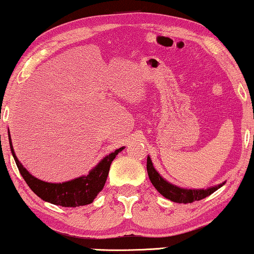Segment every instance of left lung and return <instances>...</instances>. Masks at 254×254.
Returning <instances> with one entry per match:
<instances>
[{
    "label": "left lung",
    "mask_w": 254,
    "mask_h": 254,
    "mask_svg": "<svg viewBox=\"0 0 254 254\" xmlns=\"http://www.w3.org/2000/svg\"><path fill=\"white\" fill-rule=\"evenodd\" d=\"M146 170L150 181L152 183V185L157 189V191L162 195H164L165 198L179 204H188L192 203L194 200H200V199H204L207 195L212 194L214 191H217L218 189L223 186V184H220L218 186H214V188L205 189V190H188V189L178 188V186L170 184L169 182H166L162 178V176H159V173L153 168L150 157H147Z\"/></svg>",
    "instance_id": "left-lung-1"
}]
</instances>
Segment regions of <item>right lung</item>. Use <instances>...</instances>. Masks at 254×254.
<instances>
[{
  "instance_id": "obj_1",
  "label": "right lung",
  "mask_w": 254,
  "mask_h": 254,
  "mask_svg": "<svg viewBox=\"0 0 254 254\" xmlns=\"http://www.w3.org/2000/svg\"><path fill=\"white\" fill-rule=\"evenodd\" d=\"M9 144H10L11 153L14 156L18 171L34 193L48 203L64 207L83 206V205L92 203L99 192L102 191V189L104 188L112 160L118 155V152L124 149V147H121L115 152H111L104 159H102L99 164L89 172V175L70 182L54 184V183H47L35 178L22 166L17 157L15 156L14 149H12L10 133H9Z\"/></svg>"
}]
</instances>
